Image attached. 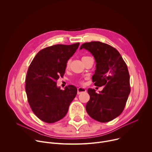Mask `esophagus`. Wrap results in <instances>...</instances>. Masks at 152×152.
<instances>
[{
    "label": "esophagus",
    "instance_id": "1",
    "mask_svg": "<svg viewBox=\"0 0 152 152\" xmlns=\"http://www.w3.org/2000/svg\"><path fill=\"white\" fill-rule=\"evenodd\" d=\"M84 92H86V90L84 88L79 87L77 88V94H80L82 93H84Z\"/></svg>",
    "mask_w": 152,
    "mask_h": 152
}]
</instances>
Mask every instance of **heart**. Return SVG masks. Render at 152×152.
Segmentation results:
<instances>
[{"mask_svg": "<svg viewBox=\"0 0 152 152\" xmlns=\"http://www.w3.org/2000/svg\"><path fill=\"white\" fill-rule=\"evenodd\" d=\"M86 57H88V56H83L82 59H83V58H86ZM70 65V61H68L67 62V64H66V68H67V69H69V68Z\"/></svg>", "mask_w": 152, "mask_h": 152, "instance_id": "obj_1", "label": "heart"}]
</instances>
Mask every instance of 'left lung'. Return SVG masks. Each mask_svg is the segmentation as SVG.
Wrapping results in <instances>:
<instances>
[{"mask_svg": "<svg viewBox=\"0 0 152 152\" xmlns=\"http://www.w3.org/2000/svg\"><path fill=\"white\" fill-rule=\"evenodd\" d=\"M88 50L96 62L93 82L103 86L99 93L89 88L90 100L86 104L88 115L102 123L110 121L123 112L131 92L130 76L127 65L114 48L100 41L83 43L80 49Z\"/></svg>", "mask_w": 152, "mask_h": 152, "instance_id": "left-lung-1", "label": "left lung"}]
</instances>
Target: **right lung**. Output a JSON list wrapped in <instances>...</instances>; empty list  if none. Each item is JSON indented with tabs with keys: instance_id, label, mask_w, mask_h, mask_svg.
Masks as SVG:
<instances>
[{
	"instance_id": "1",
	"label": "right lung",
	"mask_w": 152,
	"mask_h": 152,
	"mask_svg": "<svg viewBox=\"0 0 152 152\" xmlns=\"http://www.w3.org/2000/svg\"><path fill=\"white\" fill-rule=\"evenodd\" d=\"M79 46L77 42L46 48L30 64L25 80L28 101L33 113L42 121L53 123L64 118L76 96V86L70 85L62 90L56 80L64 76L67 61Z\"/></svg>"
}]
</instances>
